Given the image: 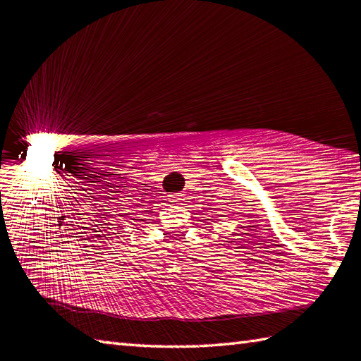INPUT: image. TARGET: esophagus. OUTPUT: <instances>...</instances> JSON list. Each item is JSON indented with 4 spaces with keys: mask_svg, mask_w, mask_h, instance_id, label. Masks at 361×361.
<instances>
[{
    "mask_svg": "<svg viewBox=\"0 0 361 361\" xmlns=\"http://www.w3.org/2000/svg\"><path fill=\"white\" fill-rule=\"evenodd\" d=\"M170 202L181 204V202H185V197H183V194H180V192H175V194L170 195Z\"/></svg>",
    "mask_w": 361,
    "mask_h": 361,
    "instance_id": "34e87169",
    "label": "esophagus"
}]
</instances>
